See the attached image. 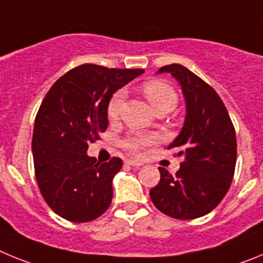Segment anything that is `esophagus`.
I'll use <instances>...</instances> for the list:
<instances>
[{"instance_id":"34e87169","label":"esophagus","mask_w":263,"mask_h":263,"mask_svg":"<svg viewBox=\"0 0 263 263\" xmlns=\"http://www.w3.org/2000/svg\"><path fill=\"white\" fill-rule=\"evenodd\" d=\"M125 163L129 164V166H134V167L142 166V162H139V160H136V159H126V162H125Z\"/></svg>"}]
</instances>
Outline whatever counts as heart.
I'll return each mask as SVG.
<instances>
[{
	"mask_svg": "<svg viewBox=\"0 0 263 263\" xmlns=\"http://www.w3.org/2000/svg\"><path fill=\"white\" fill-rule=\"evenodd\" d=\"M142 92L148 100V103L152 104L153 108L158 111H170L173 110L178 104V93L173 87L162 80H153L145 81L142 84ZM125 93L124 90H117L111 95L109 99L108 105H106V115L109 120H116L120 116L121 108L124 104ZM155 142V137L152 134L145 133H134L132 136L126 137L124 139V147L129 150L133 154H142L147 146L153 145Z\"/></svg>",
	"mask_w": 263,
	"mask_h": 263,
	"instance_id": "1",
	"label": "heart"
}]
</instances>
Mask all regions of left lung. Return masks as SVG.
Masks as SVG:
<instances>
[{"label": "left lung", "mask_w": 263, "mask_h": 263, "mask_svg": "<svg viewBox=\"0 0 263 263\" xmlns=\"http://www.w3.org/2000/svg\"><path fill=\"white\" fill-rule=\"evenodd\" d=\"M182 85L187 104L184 126L168 148L183 157L176 175L159 167L160 180L150 190L158 210L178 220L210 213L224 199L237 160L236 130L222 100L210 84L180 64L159 69Z\"/></svg>", "instance_id": "left-lung-1"}]
</instances>
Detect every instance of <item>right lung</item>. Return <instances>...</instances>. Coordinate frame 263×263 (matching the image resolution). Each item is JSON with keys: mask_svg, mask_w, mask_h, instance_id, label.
I'll return each instance as SVG.
<instances>
[{"mask_svg": "<svg viewBox=\"0 0 263 263\" xmlns=\"http://www.w3.org/2000/svg\"><path fill=\"white\" fill-rule=\"evenodd\" d=\"M141 73L81 64L58 79L42 101L32 133L34 170L42 196L60 217L88 222L110 205L122 160L101 163L87 150L108 127L111 95Z\"/></svg>", "mask_w": 263, "mask_h": 263, "instance_id": "right-lung-1", "label": "right lung"}]
</instances>
